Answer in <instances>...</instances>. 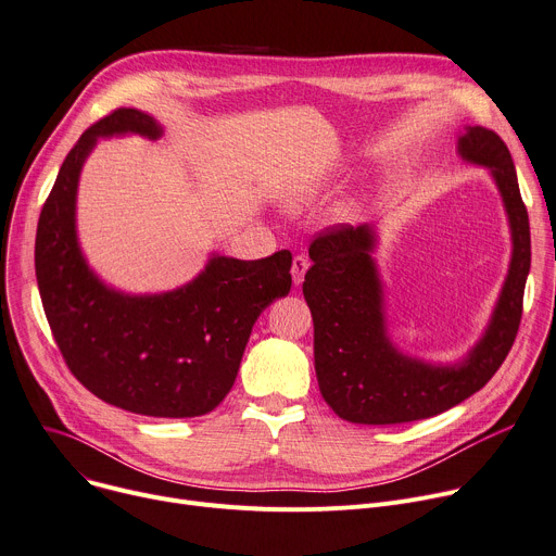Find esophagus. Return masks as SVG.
I'll list each match as a JSON object with an SVG mask.
<instances>
[{"instance_id": "esophagus-1", "label": "esophagus", "mask_w": 556, "mask_h": 556, "mask_svg": "<svg viewBox=\"0 0 556 556\" xmlns=\"http://www.w3.org/2000/svg\"><path fill=\"white\" fill-rule=\"evenodd\" d=\"M308 266H311V262H308V258H306L304 254H294V258H292V270H290L294 286H302Z\"/></svg>"}]
</instances>
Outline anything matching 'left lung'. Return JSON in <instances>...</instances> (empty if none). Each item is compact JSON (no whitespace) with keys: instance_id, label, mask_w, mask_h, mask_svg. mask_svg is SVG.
I'll list each match as a JSON object with an SVG mask.
<instances>
[{"instance_id":"1","label":"left lung","mask_w":556,"mask_h":556,"mask_svg":"<svg viewBox=\"0 0 556 556\" xmlns=\"http://www.w3.org/2000/svg\"><path fill=\"white\" fill-rule=\"evenodd\" d=\"M465 161L488 165L511 226V264L483 340L456 366H429L393 349L382 317V290L366 226H328L315 235L304 298L315 324L319 391L340 418L357 425H397L438 416L483 389L507 357L523 315L530 273V218L503 138L467 127L458 140Z\"/></svg>"}]
</instances>
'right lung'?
<instances>
[{"instance_id": "obj_1", "label": "right lung", "mask_w": 556, "mask_h": 556, "mask_svg": "<svg viewBox=\"0 0 556 556\" xmlns=\"http://www.w3.org/2000/svg\"><path fill=\"white\" fill-rule=\"evenodd\" d=\"M127 131L161 136L150 116L121 106L66 154L37 224V288L53 340L85 389L140 416H203L232 389L256 317L288 294L292 254L214 256L192 283L154 298L104 288L78 248L76 190L96 138Z\"/></svg>"}]
</instances>
